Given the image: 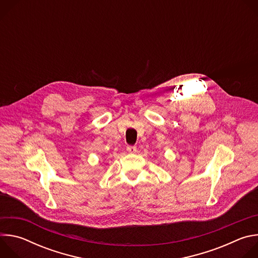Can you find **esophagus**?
<instances>
[{"label":"esophagus","instance_id":"obj_1","mask_svg":"<svg viewBox=\"0 0 258 258\" xmlns=\"http://www.w3.org/2000/svg\"><path fill=\"white\" fill-rule=\"evenodd\" d=\"M126 151L128 153H136L137 152V147L136 146H127L126 147Z\"/></svg>","mask_w":258,"mask_h":258}]
</instances>
